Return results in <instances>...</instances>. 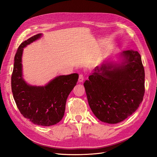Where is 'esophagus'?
<instances>
[{
    "label": "esophagus",
    "instance_id": "esophagus-1",
    "mask_svg": "<svg viewBox=\"0 0 157 157\" xmlns=\"http://www.w3.org/2000/svg\"><path fill=\"white\" fill-rule=\"evenodd\" d=\"M83 79H84V76L83 75V74H80L79 75V79H78L79 82H82Z\"/></svg>",
    "mask_w": 157,
    "mask_h": 157
}]
</instances>
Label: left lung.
Here are the masks:
<instances>
[{"instance_id": "1", "label": "left lung", "mask_w": 157, "mask_h": 157, "mask_svg": "<svg viewBox=\"0 0 157 157\" xmlns=\"http://www.w3.org/2000/svg\"><path fill=\"white\" fill-rule=\"evenodd\" d=\"M117 61L105 60L83 83L93 113L102 122L116 124L136 112L145 93V72L140 53L127 50Z\"/></svg>"}]
</instances>
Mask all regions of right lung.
I'll list each match as a JSON object with an SVG mask.
<instances>
[{
  "label": "right lung",
  "mask_w": 157,
  "mask_h": 157,
  "mask_svg": "<svg viewBox=\"0 0 157 157\" xmlns=\"http://www.w3.org/2000/svg\"><path fill=\"white\" fill-rule=\"evenodd\" d=\"M42 36L40 33L19 45L14 58L12 75L13 98L21 113L35 124L49 126L62 120L66 102L78 82L76 73L55 77L42 86L31 85L25 82L23 74V48Z\"/></svg>",
  "instance_id": "1"
}]
</instances>
